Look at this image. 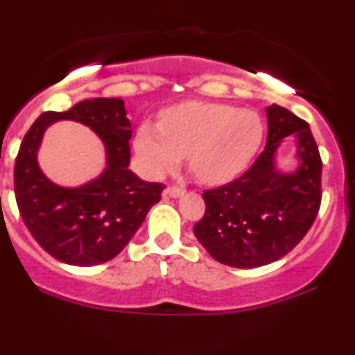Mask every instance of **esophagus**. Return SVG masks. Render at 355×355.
I'll return each instance as SVG.
<instances>
[{
  "mask_svg": "<svg viewBox=\"0 0 355 355\" xmlns=\"http://www.w3.org/2000/svg\"><path fill=\"white\" fill-rule=\"evenodd\" d=\"M185 193L182 189H177V187H170L164 191L165 196H170V198H180V196Z\"/></svg>",
  "mask_w": 355,
  "mask_h": 355,
  "instance_id": "obj_1",
  "label": "esophagus"
}]
</instances>
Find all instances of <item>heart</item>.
Listing matches in <instances>:
<instances>
[{"instance_id":"heart-1","label":"heart","mask_w":355,"mask_h":355,"mask_svg":"<svg viewBox=\"0 0 355 355\" xmlns=\"http://www.w3.org/2000/svg\"><path fill=\"white\" fill-rule=\"evenodd\" d=\"M263 122L253 110L210 102H182L166 109L160 123L144 122L135 148L144 168L160 177L189 157L191 173L208 185L233 180L250 165L263 140Z\"/></svg>"}]
</instances>
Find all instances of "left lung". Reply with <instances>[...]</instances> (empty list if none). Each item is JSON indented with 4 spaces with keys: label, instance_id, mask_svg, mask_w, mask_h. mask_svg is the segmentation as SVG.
<instances>
[{
    "label": "left lung",
    "instance_id": "8db88e82",
    "mask_svg": "<svg viewBox=\"0 0 355 355\" xmlns=\"http://www.w3.org/2000/svg\"><path fill=\"white\" fill-rule=\"evenodd\" d=\"M266 117L261 155L240 178L205 191L207 210L193 226L196 240L211 258L243 270L288 254L309 232L321 207L322 160L309 123L276 104L266 107ZM286 136L297 142L300 162L291 173L275 164Z\"/></svg>",
    "mask_w": 355,
    "mask_h": 355
}]
</instances>
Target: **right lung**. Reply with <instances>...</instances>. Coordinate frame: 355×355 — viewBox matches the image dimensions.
<instances>
[{"instance_id":"1","label":"right lung","mask_w":355,"mask_h":355,"mask_svg":"<svg viewBox=\"0 0 355 355\" xmlns=\"http://www.w3.org/2000/svg\"><path fill=\"white\" fill-rule=\"evenodd\" d=\"M84 123L103 140L106 168L80 187L51 182L37 164L42 135L51 123ZM132 123L122 99L97 97L66 112H44L21 142L15 193L24 225L51 256L72 266H94L129 245L145 216L160 202L162 183L140 180L129 170Z\"/></svg>"}]
</instances>
